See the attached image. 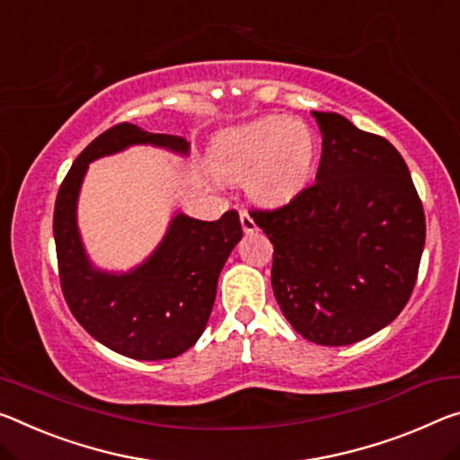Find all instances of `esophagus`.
<instances>
[{
  "label": "esophagus",
  "instance_id": "obj_1",
  "mask_svg": "<svg viewBox=\"0 0 460 460\" xmlns=\"http://www.w3.org/2000/svg\"><path fill=\"white\" fill-rule=\"evenodd\" d=\"M239 218H242V227L245 233L256 231V223H253V218L250 213H247V210H242V213H239Z\"/></svg>",
  "mask_w": 460,
  "mask_h": 460
}]
</instances>
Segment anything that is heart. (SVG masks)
<instances>
[{
  "instance_id": "heart-1",
  "label": "heart",
  "mask_w": 460,
  "mask_h": 460,
  "mask_svg": "<svg viewBox=\"0 0 460 460\" xmlns=\"http://www.w3.org/2000/svg\"><path fill=\"white\" fill-rule=\"evenodd\" d=\"M317 155L315 133L303 122L266 116L217 138L213 162L225 178L247 176L252 196L280 204L303 190Z\"/></svg>"
}]
</instances>
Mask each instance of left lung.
<instances>
[{
  "mask_svg": "<svg viewBox=\"0 0 460 460\" xmlns=\"http://www.w3.org/2000/svg\"><path fill=\"white\" fill-rule=\"evenodd\" d=\"M323 135L315 181L250 215L274 245L272 290L305 340L348 346L383 330L413 293L424 207L387 138L313 112Z\"/></svg>",
  "mask_w": 460,
  "mask_h": 460,
  "instance_id": "obj_1",
  "label": "left lung"
}]
</instances>
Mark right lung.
<instances>
[{"mask_svg": "<svg viewBox=\"0 0 460 460\" xmlns=\"http://www.w3.org/2000/svg\"><path fill=\"white\" fill-rule=\"evenodd\" d=\"M137 143L188 153L184 138L147 133L130 122H119L93 138L57 192V264L65 301L92 338L128 358L165 360L186 352L202 335L215 305L218 274L243 231L237 210L210 223L178 215L141 268L122 276L93 270L75 225L79 186L87 164Z\"/></svg>", "mask_w": 460, "mask_h": 460, "instance_id": "add662e5", "label": "right lung"}]
</instances>
